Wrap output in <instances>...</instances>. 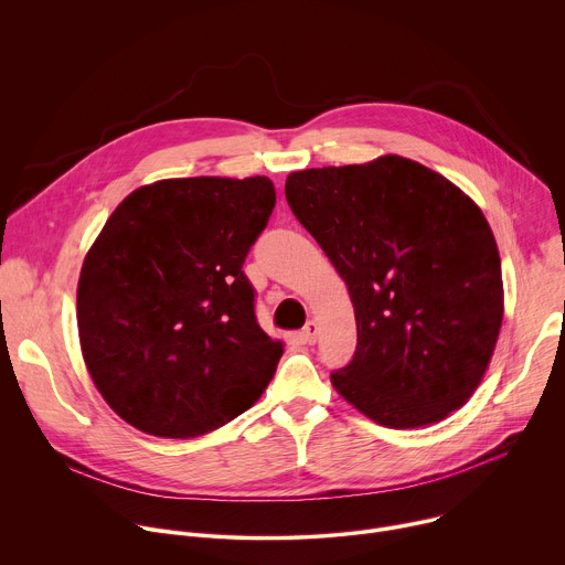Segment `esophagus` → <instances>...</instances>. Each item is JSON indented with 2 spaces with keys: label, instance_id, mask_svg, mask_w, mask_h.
I'll list each match as a JSON object with an SVG mask.
<instances>
[{
  "label": "esophagus",
  "instance_id": "obj_1",
  "mask_svg": "<svg viewBox=\"0 0 565 565\" xmlns=\"http://www.w3.org/2000/svg\"><path fill=\"white\" fill-rule=\"evenodd\" d=\"M317 333H319L317 321H315V319H310L308 324L303 327V331H301V338H303V342H306V344H315V342H317Z\"/></svg>",
  "mask_w": 565,
  "mask_h": 565
}]
</instances>
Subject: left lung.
I'll return each instance as SVG.
<instances>
[{
	"mask_svg": "<svg viewBox=\"0 0 565 565\" xmlns=\"http://www.w3.org/2000/svg\"><path fill=\"white\" fill-rule=\"evenodd\" d=\"M286 201L355 308L353 360L331 373L338 393L391 429L460 409L503 321L501 257L480 207L402 156L292 172Z\"/></svg>",
	"mask_w": 565,
	"mask_h": 565,
	"instance_id": "obj_1",
	"label": "left lung"
}]
</instances>
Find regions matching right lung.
Listing matches in <instances>:
<instances>
[{"label": "right lung", "mask_w": 565, "mask_h": 565, "mask_svg": "<svg viewBox=\"0 0 565 565\" xmlns=\"http://www.w3.org/2000/svg\"><path fill=\"white\" fill-rule=\"evenodd\" d=\"M275 207L253 179H170L109 216L77 284V331L109 407L160 438L250 409L284 353L257 324L244 262Z\"/></svg>", "instance_id": "obj_1"}]
</instances>
